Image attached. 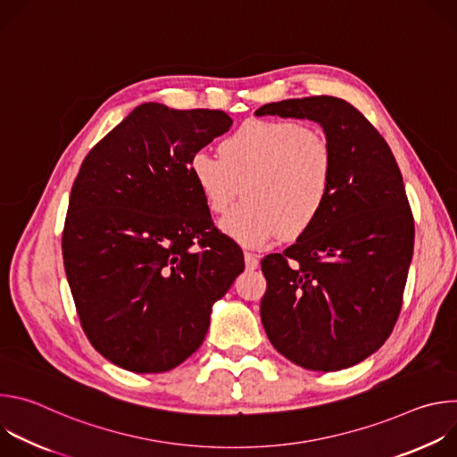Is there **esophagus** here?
Listing matches in <instances>:
<instances>
[{
  "instance_id": "34e87169",
  "label": "esophagus",
  "mask_w": 457,
  "mask_h": 457,
  "mask_svg": "<svg viewBox=\"0 0 457 457\" xmlns=\"http://www.w3.org/2000/svg\"><path fill=\"white\" fill-rule=\"evenodd\" d=\"M244 260H245V268L247 270H256L258 268V256L254 253H249V251H244Z\"/></svg>"
}]
</instances>
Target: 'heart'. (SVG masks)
Listing matches in <instances>:
<instances>
[{"instance_id": "1", "label": "heart", "mask_w": 457, "mask_h": 457, "mask_svg": "<svg viewBox=\"0 0 457 457\" xmlns=\"http://www.w3.org/2000/svg\"><path fill=\"white\" fill-rule=\"evenodd\" d=\"M219 154H193L187 168L212 213H224L244 186L245 201L220 220L237 242L298 238L329 204L335 155L318 129L251 119L222 139Z\"/></svg>"}]
</instances>
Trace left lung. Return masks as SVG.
<instances>
[{
    "instance_id": "left-lung-1",
    "label": "left lung",
    "mask_w": 457,
    "mask_h": 457,
    "mask_svg": "<svg viewBox=\"0 0 457 457\" xmlns=\"http://www.w3.org/2000/svg\"><path fill=\"white\" fill-rule=\"evenodd\" d=\"M254 115L314 120L335 155L328 208L296 244L262 260L266 335L303 369L353 367L385 344L402 309L414 249L402 171L378 129L344 99H286Z\"/></svg>"
}]
</instances>
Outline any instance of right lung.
Masks as SVG:
<instances>
[{
  "label": "right lung",
  "mask_w": 457,
  "mask_h": 457,
  "mask_svg": "<svg viewBox=\"0 0 457 457\" xmlns=\"http://www.w3.org/2000/svg\"><path fill=\"white\" fill-rule=\"evenodd\" d=\"M231 124L220 110L145 103L81 164L62 229L64 271L85 335L120 369L180 365L244 271L242 249L213 226L187 168Z\"/></svg>",
  "instance_id": "obj_1"
}]
</instances>
